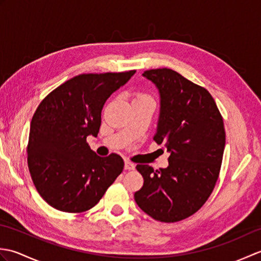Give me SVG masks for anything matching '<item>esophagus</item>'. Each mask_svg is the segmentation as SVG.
<instances>
[{
	"label": "esophagus",
	"mask_w": 261,
	"mask_h": 261,
	"mask_svg": "<svg viewBox=\"0 0 261 261\" xmlns=\"http://www.w3.org/2000/svg\"><path fill=\"white\" fill-rule=\"evenodd\" d=\"M124 169L125 170H134L135 169V164H132L129 160H125L124 162Z\"/></svg>",
	"instance_id": "1"
}]
</instances>
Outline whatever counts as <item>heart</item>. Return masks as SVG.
<instances>
[{
  "label": "heart",
  "mask_w": 261,
  "mask_h": 261,
  "mask_svg": "<svg viewBox=\"0 0 261 261\" xmlns=\"http://www.w3.org/2000/svg\"><path fill=\"white\" fill-rule=\"evenodd\" d=\"M147 97H149V96H148V95H146V94H143V93H137V94H136V98H135V99L147 98Z\"/></svg>",
  "instance_id": "obj_1"
}]
</instances>
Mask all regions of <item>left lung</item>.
<instances>
[{
	"label": "left lung",
	"instance_id": "left-lung-1",
	"mask_svg": "<svg viewBox=\"0 0 261 261\" xmlns=\"http://www.w3.org/2000/svg\"><path fill=\"white\" fill-rule=\"evenodd\" d=\"M160 93V115L153 140L170 152L167 168L137 165L143 185L135 199L159 222L173 223L196 213L212 194L219 178L225 130L210 92L177 71H143Z\"/></svg>",
	"mask_w": 261,
	"mask_h": 261
}]
</instances>
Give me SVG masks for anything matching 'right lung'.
Wrapping results in <instances>:
<instances>
[{
	"mask_svg": "<svg viewBox=\"0 0 261 261\" xmlns=\"http://www.w3.org/2000/svg\"><path fill=\"white\" fill-rule=\"evenodd\" d=\"M135 73L77 75L38 105L27 146L28 167L38 193L54 208L86 212L123 170L119 154L97 156L86 138L97 136L105 102Z\"/></svg>",
	"mask_w": 261,
	"mask_h": 261,
	"instance_id": "1",
	"label": "right lung"
}]
</instances>
